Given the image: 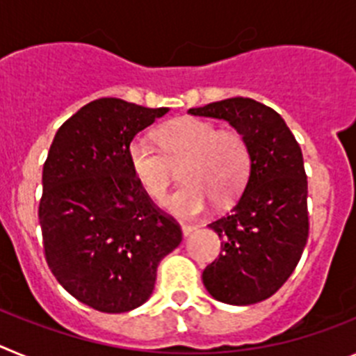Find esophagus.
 I'll list each match as a JSON object with an SVG mask.
<instances>
[{"instance_id":"esophagus-1","label":"esophagus","mask_w":356,"mask_h":356,"mask_svg":"<svg viewBox=\"0 0 356 356\" xmlns=\"http://www.w3.org/2000/svg\"><path fill=\"white\" fill-rule=\"evenodd\" d=\"M181 229H184V235L187 237V235H191L193 232H196L197 225H188V222H181Z\"/></svg>"}]
</instances>
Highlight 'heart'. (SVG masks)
Wrapping results in <instances>:
<instances>
[{
    "label": "heart",
    "mask_w": 356,
    "mask_h": 356,
    "mask_svg": "<svg viewBox=\"0 0 356 356\" xmlns=\"http://www.w3.org/2000/svg\"><path fill=\"white\" fill-rule=\"evenodd\" d=\"M160 147L146 135L128 144V162L147 196L160 201L181 166L185 181L163 201L175 216L193 217L207 209L210 197L217 203L234 201L251 172V147L237 130H219L200 118H181L156 134Z\"/></svg>",
    "instance_id": "b5f03b06"
}]
</instances>
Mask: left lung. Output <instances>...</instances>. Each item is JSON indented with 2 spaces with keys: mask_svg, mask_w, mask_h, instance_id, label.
<instances>
[{
  "mask_svg": "<svg viewBox=\"0 0 356 356\" xmlns=\"http://www.w3.org/2000/svg\"><path fill=\"white\" fill-rule=\"evenodd\" d=\"M188 114L225 119L250 143L246 187L232 212L209 225L222 253L205 267L203 284L222 303H259L287 282L308 241L303 153L282 115L250 97L209 103Z\"/></svg>",
  "mask_w": 356,
  "mask_h": 356,
  "instance_id": "1",
  "label": "left lung"
}]
</instances>
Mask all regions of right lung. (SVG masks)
<instances>
[{"instance_id": "right-lung-1", "label": "right lung", "mask_w": 356, "mask_h": 356, "mask_svg": "<svg viewBox=\"0 0 356 356\" xmlns=\"http://www.w3.org/2000/svg\"><path fill=\"white\" fill-rule=\"evenodd\" d=\"M168 112L94 99L58 128L44 162V257L58 284L99 312L147 301L160 260L180 246V225L153 203L128 162L131 139Z\"/></svg>"}]
</instances>
